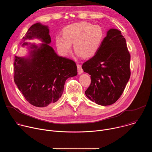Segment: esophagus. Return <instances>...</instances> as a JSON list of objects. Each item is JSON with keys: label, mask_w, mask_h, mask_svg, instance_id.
I'll use <instances>...</instances> for the list:
<instances>
[{"label": "esophagus", "mask_w": 152, "mask_h": 152, "mask_svg": "<svg viewBox=\"0 0 152 152\" xmlns=\"http://www.w3.org/2000/svg\"><path fill=\"white\" fill-rule=\"evenodd\" d=\"M77 73L79 75L83 73V69H82V67H81V65L80 64H77Z\"/></svg>", "instance_id": "34e87169"}]
</instances>
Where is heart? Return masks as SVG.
I'll use <instances>...</instances> for the list:
<instances>
[{
	"label": "heart",
	"instance_id": "b5f03b06",
	"mask_svg": "<svg viewBox=\"0 0 152 152\" xmlns=\"http://www.w3.org/2000/svg\"><path fill=\"white\" fill-rule=\"evenodd\" d=\"M104 37L103 29L100 25L80 22L66 26L63 30V36H57L55 42L61 55L67 56L73 44L77 55L88 58L99 51Z\"/></svg>",
	"mask_w": 152,
	"mask_h": 152
}]
</instances>
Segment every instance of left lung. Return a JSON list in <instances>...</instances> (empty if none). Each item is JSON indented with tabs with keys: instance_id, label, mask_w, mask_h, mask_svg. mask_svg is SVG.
I'll list each match as a JSON object with an SVG mask.
<instances>
[{
	"instance_id": "8db88e82",
	"label": "left lung",
	"mask_w": 152,
	"mask_h": 152,
	"mask_svg": "<svg viewBox=\"0 0 152 152\" xmlns=\"http://www.w3.org/2000/svg\"><path fill=\"white\" fill-rule=\"evenodd\" d=\"M130 55L121 31L107 32L97 53L84 62V72L91 75V83L85 95L96 103L107 106L121 96L131 76Z\"/></svg>"
}]
</instances>
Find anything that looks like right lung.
Wrapping results in <instances>:
<instances>
[{
	"label": "right lung",
	"instance_id": "1",
	"mask_svg": "<svg viewBox=\"0 0 152 152\" xmlns=\"http://www.w3.org/2000/svg\"><path fill=\"white\" fill-rule=\"evenodd\" d=\"M47 26L39 23L29 28L23 39L38 38L45 43L35 49L31 58L15 56L14 80L26 100L39 107L50 106L61 97L67 78L77 75L74 61L58 56L48 44L51 38ZM27 42L22 46L28 45Z\"/></svg>",
	"mask_w": 152,
	"mask_h": 152
}]
</instances>
